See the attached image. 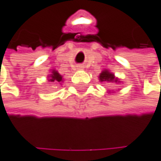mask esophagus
Here are the masks:
<instances>
[{"label": "esophagus", "instance_id": "esophagus-1", "mask_svg": "<svg viewBox=\"0 0 161 161\" xmlns=\"http://www.w3.org/2000/svg\"><path fill=\"white\" fill-rule=\"evenodd\" d=\"M80 68H81V66H80Z\"/></svg>", "mask_w": 161, "mask_h": 161}]
</instances>
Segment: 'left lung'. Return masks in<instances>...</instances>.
<instances>
[{"label":"left lung","mask_w":161,"mask_h":161,"mask_svg":"<svg viewBox=\"0 0 161 161\" xmlns=\"http://www.w3.org/2000/svg\"><path fill=\"white\" fill-rule=\"evenodd\" d=\"M99 79L101 81H115V82H117V79H115L114 75L109 73L108 71H103L99 75Z\"/></svg>","instance_id":"left-lung-1"}]
</instances>
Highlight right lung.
<instances>
[{
    "mask_svg": "<svg viewBox=\"0 0 161 161\" xmlns=\"http://www.w3.org/2000/svg\"><path fill=\"white\" fill-rule=\"evenodd\" d=\"M50 81H62V75L58 73V72H56V71H53L52 72V74L50 75V80H49Z\"/></svg>",
    "mask_w": 161,
    "mask_h": 161,
    "instance_id": "add662e5",
    "label": "right lung"
}]
</instances>
